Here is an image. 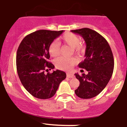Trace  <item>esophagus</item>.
<instances>
[{
	"mask_svg": "<svg viewBox=\"0 0 127 127\" xmlns=\"http://www.w3.org/2000/svg\"><path fill=\"white\" fill-rule=\"evenodd\" d=\"M67 77L68 78H73L75 77V76H74V75H73V74H71V73H67Z\"/></svg>",
	"mask_w": 127,
	"mask_h": 127,
	"instance_id": "obj_1",
	"label": "esophagus"
}]
</instances>
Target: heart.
Instances as JSON below:
<instances>
[{"label":"heart","mask_w":127,"mask_h":127,"mask_svg":"<svg viewBox=\"0 0 127 127\" xmlns=\"http://www.w3.org/2000/svg\"><path fill=\"white\" fill-rule=\"evenodd\" d=\"M63 41L65 43L73 48L76 52L84 48V46L80 43L79 37L73 33H66L62 37ZM49 54L52 57H57L60 53V44L59 42H52L49 46ZM76 62L74 58L61 57L55 60V66L58 68L63 70H69Z\"/></svg>","instance_id":"b5f03b06"}]
</instances>
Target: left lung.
Here are the masks:
<instances>
[{"instance_id": "left-lung-1", "label": "left lung", "mask_w": 127, "mask_h": 127, "mask_svg": "<svg viewBox=\"0 0 127 127\" xmlns=\"http://www.w3.org/2000/svg\"><path fill=\"white\" fill-rule=\"evenodd\" d=\"M79 34L86 43L85 59L79 64L88 73L75 75L79 81L75 94L81 98H91L104 90L111 78L114 68V60L108 42L101 34L88 28L71 30Z\"/></svg>"}]
</instances>
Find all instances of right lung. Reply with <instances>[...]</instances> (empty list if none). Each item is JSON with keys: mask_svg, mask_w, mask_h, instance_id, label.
I'll use <instances>...</instances> for the list:
<instances>
[{"mask_svg": "<svg viewBox=\"0 0 127 127\" xmlns=\"http://www.w3.org/2000/svg\"><path fill=\"white\" fill-rule=\"evenodd\" d=\"M63 32L37 30L26 36L19 45L16 57L19 78L26 90L36 98H51L66 78L65 73L59 70L45 73L48 68H54L48 62L49 45Z\"/></svg>", "mask_w": 127, "mask_h": 127, "instance_id": "add662e5", "label": "right lung"}]
</instances>
